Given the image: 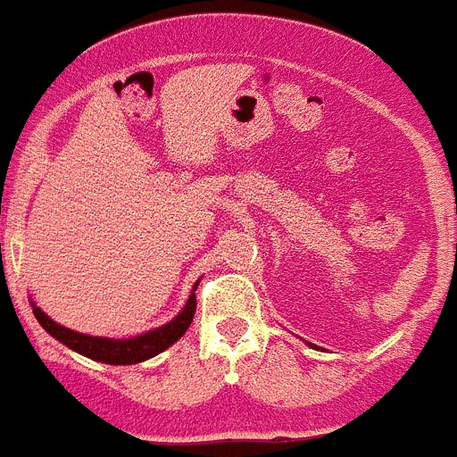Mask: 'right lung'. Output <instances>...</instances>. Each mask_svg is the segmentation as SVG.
Wrapping results in <instances>:
<instances>
[{"label": "right lung", "mask_w": 457, "mask_h": 457, "mask_svg": "<svg viewBox=\"0 0 457 457\" xmlns=\"http://www.w3.org/2000/svg\"><path fill=\"white\" fill-rule=\"evenodd\" d=\"M194 311H196V295H189L187 304L180 311L179 316L173 318L167 325L157 327L153 332L141 334L135 338H125V341H114V338H103V337H87V334L72 332L66 327L56 325L52 318H47L38 306H34V316L40 322V327L46 329L47 334L62 341L63 345H68L75 353L84 354L88 359H96V361H103V364H114V366H125V364H139V361H146V359L155 357V354L164 353L169 345L179 341L187 327L194 320Z\"/></svg>", "instance_id": "1"}]
</instances>
